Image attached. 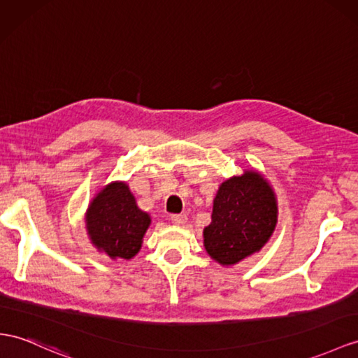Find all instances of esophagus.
I'll return each mask as SVG.
<instances>
[{
  "label": "esophagus",
  "instance_id": "34e87169",
  "mask_svg": "<svg viewBox=\"0 0 358 358\" xmlns=\"http://www.w3.org/2000/svg\"><path fill=\"white\" fill-rule=\"evenodd\" d=\"M171 221H172V224H176V225H182V224H186L187 217H186V215H172Z\"/></svg>",
  "mask_w": 358,
  "mask_h": 358
}]
</instances>
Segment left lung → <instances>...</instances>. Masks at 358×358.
I'll return each mask as SVG.
<instances>
[{
	"label": "left lung",
	"instance_id": "1",
	"mask_svg": "<svg viewBox=\"0 0 358 358\" xmlns=\"http://www.w3.org/2000/svg\"><path fill=\"white\" fill-rule=\"evenodd\" d=\"M277 198L262 173L245 171L219 186L204 248L215 262L231 266L259 252L275 230Z\"/></svg>",
	"mask_w": 358,
	"mask_h": 358
}]
</instances>
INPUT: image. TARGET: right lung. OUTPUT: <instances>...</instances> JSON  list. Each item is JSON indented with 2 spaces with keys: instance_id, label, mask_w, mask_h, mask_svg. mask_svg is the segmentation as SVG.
Instances as JSON below:
<instances>
[{
  "instance_id": "add662e5",
  "label": "right lung",
  "mask_w": 358,
  "mask_h": 358,
  "mask_svg": "<svg viewBox=\"0 0 358 358\" xmlns=\"http://www.w3.org/2000/svg\"><path fill=\"white\" fill-rule=\"evenodd\" d=\"M150 224V215L137 207L124 181H113L101 189L86 212V230L92 245L115 260H130L139 252Z\"/></svg>"
}]
</instances>
